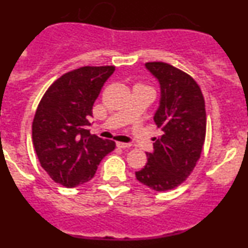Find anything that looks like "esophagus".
<instances>
[{"label":"esophagus","mask_w":248,"mask_h":248,"mask_svg":"<svg viewBox=\"0 0 248 248\" xmlns=\"http://www.w3.org/2000/svg\"><path fill=\"white\" fill-rule=\"evenodd\" d=\"M132 144L130 143H124V142H116V147L122 148V149H126V148H130Z\"/></svg>","instance_id":"1"}]
</instances>
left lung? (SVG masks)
I'll return each instance as SVG.
<instances>
[{
    "label": "left lung",
    "mask_w": 248,
    "mask_h": 248,
    "mask_svg": "<svg viewBox=\"0 0 248 248\" xmlns=\"http://www.w3.org/2000/svg\"><path fill=\"white\" fill-rule=\"evenodd\" d=\"M158 80L160 106L154 121L162 135L155 138L154 152L135 176L155 191H167L183 183L201 157L206 134L204 96L192 77L162 62H146Z\"/></svg>",
    "instance_id": "8db88e82"
}]
</instances>
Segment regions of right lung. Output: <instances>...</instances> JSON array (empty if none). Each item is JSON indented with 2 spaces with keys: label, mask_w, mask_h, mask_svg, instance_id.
I'll use <instances>...</instances> for the list:
<instances>
[{
  "label": "right lung",
  "mask_w": 248,
  "mask_h": 248,
  "mask_svg": "<svg viewBox=\"0 0 248 248\" xmlns=\"http://www.w3.org/2000/svg\"><path fill=\"white\" fill-rule=\"evenodd\" d=\"M114 66H84L58 78L43 95L32 122V143L56 183L75 187L91 181L115 142L91 135L88 118Z\"/></svg>",
  "instance_id": "obj_1"
}]
</instances>
